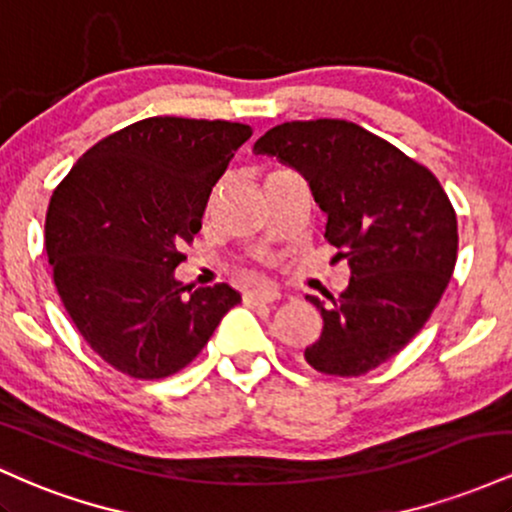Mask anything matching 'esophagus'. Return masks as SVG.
<instances>
[{"label": "esophagus", "instance_id": "esophagus-1", "mask_svg": "<svg viewBox=\"0 0 512 512\" xmlns=\"http://www.w3.org/2000/svg\"><path fill=\"white\" fill-rule=\"evenodd\" d=\"M281 293L276 289H250L243 293V301L250 305H264V303H274L279 301Z\"/></svg>", "mask_w": 512, "mask_h": 512}]
</instances>
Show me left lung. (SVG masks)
<instances>
[{"mask_svg":"<svg viewBox=\"0 0 512 512\" xmlns=\"http://www.w3.org/2000/svg\"><path fill=\"white\" fill-rule=\"evenodd\" d=\"M289 163L327 214L325 238L349 260V286L320 310L322 334L305 346L317 373L356 378L407 346L440 298L457 260V216L419 161L356 122L291 120L255 142Z\"/></svg>","mask_w":512,"mask_h":512,"instance_id":"8db88e82","label":"left lung"}]
</instances>
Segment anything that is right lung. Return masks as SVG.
Instances as JSON below:
<instances>
[{
	"label": "right lung",
	"mask_w": 512,
	"mask_h": 512,
	"mask_svg": "<svg viewBox=\"0 0 512 512\" xmlns=\"http://www.w3.org/2000/svg\"><path fill=\"white\" fill-rule=\"evenodd\" d=\"M250 134L228 120L146 117L93 144L52 192L55 289L86 344L129 378L178 373L240 303L228 284L192 289L173 272Z\"/></svg>",
	"instance_id": "right-lung-1"
}]
</instances>
